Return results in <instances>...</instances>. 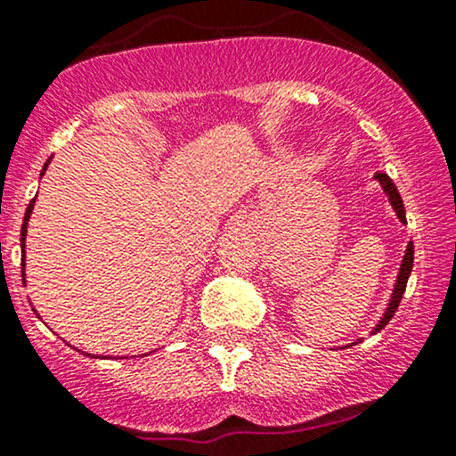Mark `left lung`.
I'll return each instance as SVG.
<instances>
[{"mask_svg":"<svg viewBox=\"0 0 456 456\" xmlns=\"http://www.w3.org/2000/svg\"><path fill=\"white\" fill-rule=\"evenodd\" d=\"M374 180L380 184V189H383V193L387 195V200H389V204H391V208H394L395 217L400 219V224H403V226H406L404 204H403V198H400L398 189H395L394 180H391L387 174H376ZM411 269H413V243L409 241V246H406V249H404L403 261H400L398 273H395V282H394V289H391V296H389V300H387V306H385L383 315H380V320L376 322L374 328H371V330H370L371 335H376V332L383 330V328L391 322V317H394V313L398 311L400 300H403V296H404L406 282H409ZM361 341H363V337H361V339H356V341H352V344L341 346V350H344V347H352V346L361 344ZM332 350H335V347H332Z\"/></svg>","mask_w":456,"mask_h":456,"instance_id":"obj_1","label":"left lung"}]
</instances>
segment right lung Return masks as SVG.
I'll list each match as a JSON object with an SVG mask.
<instances>
[{
    "label": "right lung",
    "mask_w": 456,
    "mask_h": 456,
    "mask_svg": "<svg viewBox=\"0 0 456 456\" xmlns=\"http://www.w3.org/2000/svg\"><path fill=\"white\" fill-rule=\"evenodd\" d=\"M50 160H52V159H47V163L43 165L41 178H43V174H45V169H47V165H50ZM34 202H37V198H34L32 202L28 204V208H26V217H23V224H21V276H23V285H26V234H28V222H30V217H32ZM32 311L37 313V317H38V311H37V308L32 306ZM77 352H80V350H77ZM86 356H91V354H86ZM91 359H104V356H91ZM121 359H128V356H121Z\"/></svg>",
    "instance_id": "obj_1"
}]
</instances>
